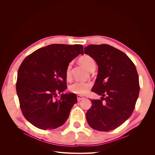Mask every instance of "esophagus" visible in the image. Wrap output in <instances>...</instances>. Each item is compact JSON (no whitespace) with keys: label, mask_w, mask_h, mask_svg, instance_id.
<instances>
[{"label":"esophagus","mask_w":155,"mask_h":155,"mask_svg":"<svg viewBox=\"0 0 155 155\" xmlns=\"http://www.w3.org/2000/svg\"><path fill=\"white\" fill-rule=\"evenodd\" d=\"M77 99H78V101H80L81 100H82L84 99V97H83L82 96L78 95V96H77Z\"/></svg>","instance_id":"obj_1"}]
</instances>
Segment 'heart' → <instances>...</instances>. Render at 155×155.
Instances as JSON below:
<instances>
[{
  "mask_svg": "<svg viewBox=\"0 0 155 155\" xmlns=\"http://www.w3.org/2000/svg\"><path fill=\"white\" fill-rule=\"evenodd\" d=\"M80 62L84 67H86L88 70L92 67H95V61L92 58L88 55H85L79 59ZM70 69H71V63H70L66 70V76L69 78L70 76ZM91 84L88 82L76 81L71 84L68 87L70 92L79 95H84L88 92V89L91 88Z\"/></svg>",
  "mask_w": 155,
  "mask_h": 155,
  "instance_id": "1",
  "label": "heart"
}]
</instances>
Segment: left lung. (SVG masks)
<instances>
[{
  "mask_svg": "<svg viewBox=\"0 0 155 155\" xmlns=\"http://www.w3.org/2000/svg\"><path fill=\"white\" fill-rule=\"evenodd\" d=\"M84 51L98 66L92 91L101 96V100H91L92 107L86 113L87 122L99 131L114 130L134 110L140 92L137 68L123 51L109 45H91Z\"/></svg>",
  "mask_w": 155,
  "mask_h": 155,
  "instance_id": "8db88e82",
  "label": "left lung"
}]
</instances>
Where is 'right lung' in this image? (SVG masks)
Listing matches in <instances>:
<instances>
[{
  "instance_id": "right-lung-1",
  "label": "right lung",
  "mask_w": 155,
  "mask_h": 155,
  "mask_svg": "<svg viewBox=\"0 0 155 155\" xmlns=\"http://www.w3.org/2000/svg\"><path fill=\"white\" fill-rule=\"evenodd\" d=\"M79 54L81 45L54 44L39 48L26 57L18 68L17 94L22 114L30 124L43 129L63 125L78 102L67 88L66 70ZM62 94L57 98V94Z\"/></svg>"
}]
</instances>
